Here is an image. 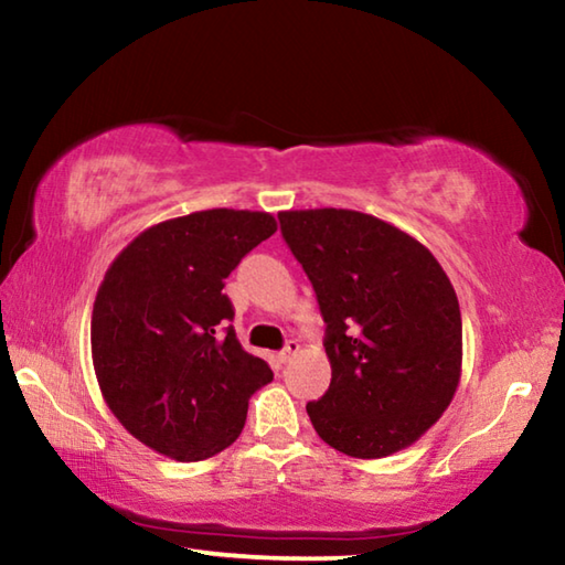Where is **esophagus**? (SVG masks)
I'll return each instance as SVG.
<instances>
[{
    "label": "esophagus",
    "mask_w": 565,
    "mask_h": 565,
    "mask_svg": "<svg viewBox=\"0 0 565 565\" xmlns=\"http://www.w3.org/2000/svg\"><path fill=\"white\" fill-rule=\"evenodd\" d=\"M299 351H301V343L296 341V339H289V341H286V347L279 351V361L286 363L291 356H296V353H299Z\"/></svg>",
    "instance_id": "obj_1"
}]
</instances>
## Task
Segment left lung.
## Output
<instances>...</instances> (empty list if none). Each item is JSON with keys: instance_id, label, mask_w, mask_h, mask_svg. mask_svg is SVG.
I'll list each match as a JSON object with an SVG mask.
<instances>
[{"instance_id": "8db88e82", "label": "left lung", "mask_w": 565, "mask_h": 565, "mask_svg": "<svg viewBox=\"0 0 565 565\" xmlns=\"http://www.w3.org/2000/svg\"><path fill=\"white\" fill-rule=\"evenodd\" d=\"M281 236L317 291L331 384L306 411L353 458L418 441L461 379V309L424 244L351 209L281 212Z\"/></svg>"}]
</instances>
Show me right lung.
I'll use <instances>...</instances> for the list:
<instances>
[{"label":"right lung","mask_w":565,"mask_h":565,"mask_svg":"<svg viewBox=\"0 0 565 565\" xmlns=\"http://www.w3.org/2000/svg\"><path fill=\"white\" fill-rule=\"evenodd\" d=\"M274 232L266 212H194L141 232L104 274L94 371L111 414L145 446L204 461L242 434L248 398L274 374L242 349L222 289Z\"/></svg>","instance_id":"1"}]
</instances>
